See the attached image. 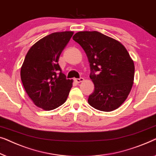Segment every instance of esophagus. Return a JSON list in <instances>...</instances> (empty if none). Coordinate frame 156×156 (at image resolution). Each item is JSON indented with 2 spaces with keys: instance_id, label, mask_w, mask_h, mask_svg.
Returning <instances> with one entry per match:
<instances>
[{
  "instance_id": "esophagus-1",
  "label": "esophagus",
  "mask_w": 156,
  "mask_h": 156,
  "mask_svg": "<svg viewBox=\"0 0 156 156\" xmlns=\"http://www.w3.org/2000/svg\"><path fill=\"white\" fill-rule=\"evenodd\" d=\"M74 80L76 81V83H80V82H83V80H84V78H75L74 79Z\"/></svg>"
}]
</instances>
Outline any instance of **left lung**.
Returning <instances> with one entry per match:
<instances>
[{
	"instance_id": "obj_1",
	"label": "left lung",
	"mask_w": 156,
	"mask_h": 156,
	"mask_svg": "<svg viewBox=\"0 0 156 156\" xmlns=\"http://www.w3.org/2000/svg\"><path fill=\"white\" fill-rule=\"evenodd\" d=\"M73 39L80 45L90 63V78L94 92L87 102L103 112H111L122 105L133 83L134 64L121 43L97 31L78 32Z\"/></svg>"
}]
</instances>
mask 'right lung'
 <instances>
[{"mask_svg":"<svg viewBox=\"0 0 156 156\" xmlns=\"http://www.w3.org/2000/svg\"><path fill=\"white\" fill-rule=\"evenodd\" d=\"M73 32H54L43 37L28 51L20 76L29 97L37 107L52 110L66 102L73 80L61 72L58 58Z\"/></svg>","mask_w":156,"mask_h":156,"instance_id":"1","label":"right lung"}]
</instances>
